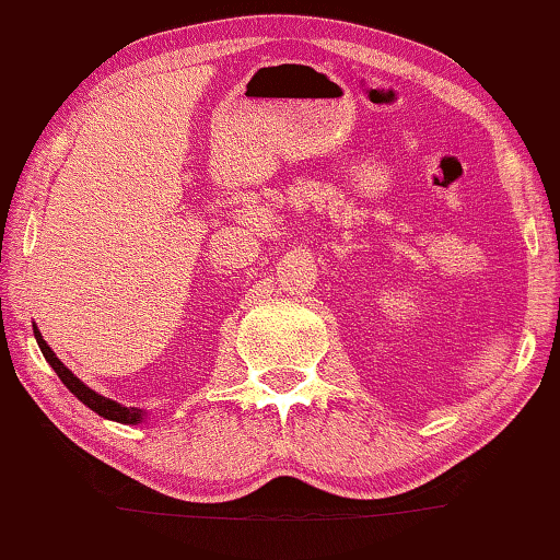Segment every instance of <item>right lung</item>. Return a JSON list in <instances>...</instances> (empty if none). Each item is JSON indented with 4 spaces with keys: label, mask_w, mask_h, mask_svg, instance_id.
<instances>
[{
    "label": "right lung",
    "mask_w": 560,
    "mask_h": 560,
    "mask_svg": "<svg viewBox=\"0 0 560 560\" xmlns=\"http://www.w3.org/2000/svg\"><path fill=\"white\" fill-rule=\"evenodd\" d=\"M33 329H35V340H37V345H40L45 360L50 362V368L55 370V373H58L60 381L66 383V388H68L70 393H73V396H75L78 400H83V404L89 406L91 411H96L98 416H104V419H108V421L141 423V419H144V411H141V408H126V406H121V404H116V400L104 398V396H98L96 390H91L89 385H85V383L81 381V377H75L66 365H62V362H60L58 358H55V352L50 350V345H47V342L43 340L40 329H37L35 325H33Z\"/></svg>",
    "instance_id": "right-lung-1"
}]
</instances>
